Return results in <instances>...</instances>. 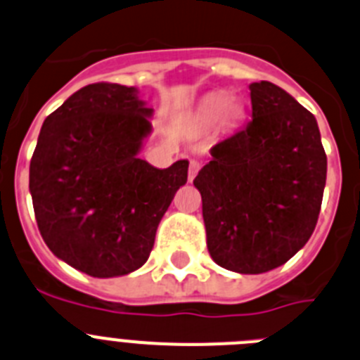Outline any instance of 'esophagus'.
<instances>
[{
  "label": "esophagus",
  "instance_id": "34e87169",
  "mask_svg": "<svg viewBox=\"0 0 360 360\" xmlns=\"http://www.w3.org/2000/svg\"><path fill=\"white\" fill-rule=\"evenodd\" d=\"M199 170H200L199 161H195V160L190 161V172H188V181H190V183L195 179V176H197V172H199Z\"/></svg>",
  "mask_w": 360,
  "mask_h": 360
}]
</instances>
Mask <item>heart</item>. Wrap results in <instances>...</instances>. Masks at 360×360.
<instances>
[{
	"label": "heart",
	"mask_w": 360,
	"mask_h": 360,
	"mask_svg": "<svg viewBox=\"0 0 360 360\" xmlns=\"http://www.w3.org/2000/svg\"><path fill=\"white\" fill-rule=\"evenodd\" d=\"M243 104L238 101H227L224 94H211L200 104L199 119L206 124L220 119L224 126H233L243 117Z\"/></svg>",
	"instance_id": "heart-1"
}]
</instances>
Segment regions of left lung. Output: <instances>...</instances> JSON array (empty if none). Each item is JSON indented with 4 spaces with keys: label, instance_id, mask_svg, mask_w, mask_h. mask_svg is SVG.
Segmentation results:
<instances>
[{
    "label": "left lung",
    "instance_id": "obj_1",
    "mask_svg": "<svg viewBox=\"0 0 360 360\" xmlns=\"http://www.w3.org/2000/svg\"><path fill=\"white\" fill-rule=\"evenodd\" d=\"M252 120L211 149L193 179L218 266L264 274L304 247L327 181L318 122L286 90L252 83Z\"/></svg>",
    "mask_w": 360,
    "mask_h": 360
}]
</instances>
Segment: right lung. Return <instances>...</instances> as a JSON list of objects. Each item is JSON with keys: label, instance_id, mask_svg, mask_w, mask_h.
I'll return each mask as SVG.
<instances>
[{"label": "right lung", "instance_id": "add662e5", "mask_svg": "<svg viewBox=\"0 0 360 360\" xmlns=\"http://www.w3.org/2000/svg\"><path fill=\"white\" fill-rule=\"evenodd\" d=\"M139 89L94 83L44 120L30 163L42 240L58 259L97 278L139 270L188 160L156 169L139 156L153 131Z\"/></svg>", "mask_w": 360, "mask_h": 360}]
</instances>
